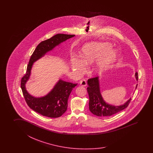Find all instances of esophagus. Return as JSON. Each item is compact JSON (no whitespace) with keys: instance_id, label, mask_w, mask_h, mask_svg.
I'll return each mask as SVG.
<instances>
[{"instance_id":"esophagus-1","label":"esophagus","mask_w":153,"mask_h":153,"mask_svg":"<svg viewBox=\"0 0 153 153\" xmlns=\"http://www.w3.org/2000/svg\"><path fill=\"white\" fill-rule=\"evenodd\" d=\"M80 84L82 86H86V85H87V82H86V81L85 80H81V81H80Z\"/></svg>"}]
</instances>
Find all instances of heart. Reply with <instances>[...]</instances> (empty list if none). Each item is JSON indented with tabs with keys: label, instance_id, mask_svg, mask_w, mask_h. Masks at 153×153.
Returning a JSON list of instances; mask_svg holds the SVG:
<instances>
[{
	"label": "heart",
	"instance_id": "1",
	"mask_svg": "<svg viewBox=\"0 0 153 153\" xmlns=\"http://www.w3.org/2000/svg\"><path fill=\"white\" fill-rule=\"evenodd\" d=\"M117 55L116 50L111 48L107 42H91L86 44L81 49V59L72 56L71 59L72 68L78 74L84 71V64H90L96 60L95 71L101 73L107 69L113 62Z\"/></svg>",
	"mask_w": 153,
	"mask_h": 153
}]
</instances>
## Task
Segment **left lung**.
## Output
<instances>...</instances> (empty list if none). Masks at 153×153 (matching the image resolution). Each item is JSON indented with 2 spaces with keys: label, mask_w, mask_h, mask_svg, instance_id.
<instances>
[{
  "label": "left lung",
  "mask_w": 153,
  "mask_h": 153,
  "mask_svg": "<svg viewBox=\"0 0 153 153\" xmlns=\"http://www.w3.org/2000/svg\"><path fill=\"white\" fill-rule=\"evenodd\" d=\"M135 77L138 80V73H136ZM87 88L89 96V109L91 113L98 117H107L116 114L127 108L131 100V98L124 104L114 105L108 104L104 101L100 91L99 77L91 78L88 80ZM137 85L136 86V88Z\"/></svg>",
  "instance_id": "8db88e82"
}]
</instances>
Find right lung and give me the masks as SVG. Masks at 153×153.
Instances as JSON below:
<instances>
[{
  "label": "right lung",
  "instance_id": "1",
  "mask_svg": "<svg viewBox=\"0 0 153 153\" xmlns=\"http://www.w3.org/2000/svg\"><path fill=\"white\" fill-rule=\"evenodd\" d=\"M75 35L57 34L51 38L40 42L33 53L27 65L26 74L21 79V88L27 103L33 111L43 116L56 118L62 116L68 106V100L72 90L77 84L66 82L59 79L54 87L45 96L36 97L27 91L26 84L30 76L34 62L52 51L56 46Z\"/></svg>",
  "mask_w": 153,
  "mask_h": 153
}]
</instances>
